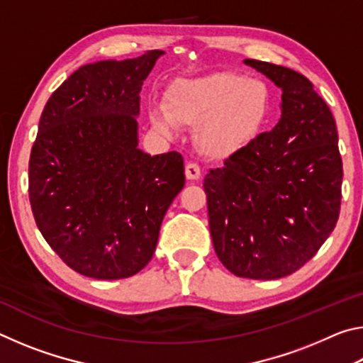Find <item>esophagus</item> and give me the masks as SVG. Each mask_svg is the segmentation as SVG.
<instances>
[{
    "label": "esophagus",
    "instance_id": "1",
    "mask_svg": "<svg viewBox=\"0 0 363 363\" xmlns=\"http://www.w3.org/2000/svg\"><path fill=\"white\" fill-rule=\"evenodd\" d=\"M201 176L200 167L196 163H187L186 164V177L189 181H199Z\"/></svg>",
    "mask_w": 363,
    "mask_h": 363
}]
</instances>
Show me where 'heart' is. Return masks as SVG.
I'll return each instance as SVG.
<instances>
[{
  "label": "heart",
  "instance_id": "1",
  "mask_svg": "<svg viewBox=\"0 0 363 363\" xmlns=\"http://www.w3.org/2000/svg\"><path fill=\"white\" fill-rule=\"evenodd\" d=\"M270 112V91L257 78L235 72L182 78L171 86L164 108L153 106L150 125L174 136L177 125L195 126V144L205 157L230 158L259 136Z\"/></svg>",
  "mask_w": 363,
  "mask_h": 363
}]
</instances>
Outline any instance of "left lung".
<instances>
[{
    "mask_svg": "<svg viewBox=\"0 0 363 363\" xmlns=\"http://www.w3.org/2000/svg\"><path fill=\"white\" fill-rule=\"evenodd\" d=\"M281 89L280 118L243 152L206 174L213 247L233 275L293 274L333 232L342 162L333 115L314 84L286 67L245 59Z\"/></svg>",
    "mask_w": 363,
    "mask_h": 363,
    "instance_id": "left-lung-1",
    "label": "left lung"
}]
</instances>
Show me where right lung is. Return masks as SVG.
<instances>
[{"label": "right lung", "instance_id": "add662e5", "mask_svg": "<svg viewBox=\"0 0 363 363\" xmlns=\"http://www.w3.org/2000/svg\"><path fill=\"white\" fill-rule=\"evenodd\" d=\"M163 54L79 67L41 113L30 205L49 247L86 277L118 280L143 270L186 182L181 153L152 157L138 147L139 93Z\"/></svg>", "mask_w": 363, "mask_h": 363}]
</instances>
